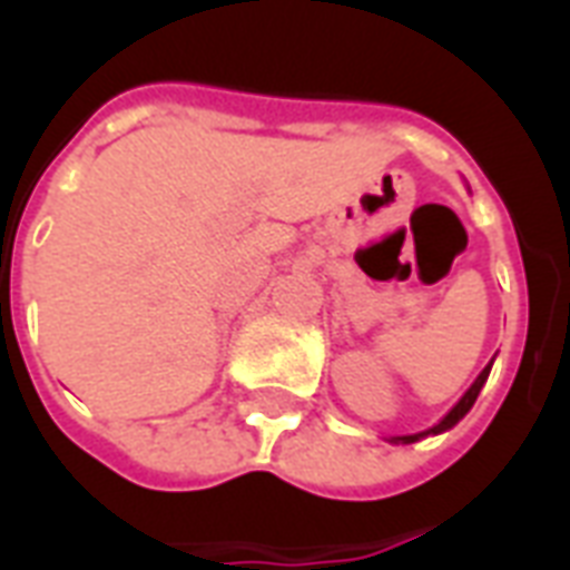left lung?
Returning <instances> with one entry per match:
<instances>
[{
  "mask_svg": "<svg viewBox=\"0 0 570 570\" xmlns=\"http://www.w3.org/2000/svg\"><path fill=\"white\" fill-rule=\"evenodd\" d=\"M491 364H494V361H491ZM491 364H488L485 370H482V373H479V379L473 381V384H470V390H468V393H464V396L459 399V405L452 407L450 414L443 416L441 423L434 425V429H429V432H423V434H438V432H446V429H452V425L459 423L461 416L468 414L470 407H473V402H476L479 390H482V384H485V381H488V373H491ZM423 434H405V438H393V441H402V443H414V441H420V438H423Z\"/></svg>",
  "mask_w": 570,
  "mask_h": 570,
  "instance_id": "obj_1",
  "label": "left lung"
}]
</instances>
